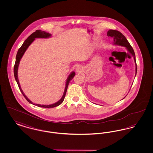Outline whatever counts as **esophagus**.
<instances>
[{"instance_id": "obj_1", "label": "esophagus", "mask_w": 153, "mask_h": 153, "mask_svg": "<svg viewBox=\"0 0 153 153\" xmlns=\"http://www.w3.org/2000/svg\"><path fill=\"white\" fill-rule=\"evenodd\" d=\"M81 68L80 67H77V68H76V71H77L78 73H80V72L81 71Z\"/></svg>"}]
</instances>
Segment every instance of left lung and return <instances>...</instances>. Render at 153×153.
<instances>
[{"mask_svg":"<svg viewBox=\"0 0 153 153\" xmlns=\"http://www.w3.org/2000/svg\"><path fill=\"white\" fill-rule=\"evenodd\" d=\"M107 36H111L114 38V42H113L114 45H119V46L126 48L127 51H129L132 54V56L134 57V61L135 63V76H136L137 72V66L136 60H135V53L130 44L126 39V38L120 31L115 30H109L107 32ZM124 97L123 99H124Z\"/></svg>","mask_w":153,"mask_h":153,"instance_id":"8db88e82","label":"left lung"}]
</instances>
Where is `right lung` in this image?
<instances>
[{
	"mask_svg": "<svg viewBox=\"0 0 153 153\" xmlns=\"http://www.w3.org/2000/svg\"><path fill=\"white\" fill-rule=\"evenodd\" d=\"M51 36V34L46 33L45 31H42L40 30H37L35 32H34L33 33H32L30 36L23 42V44H22L21 47L19 49L18 51L17 52L16 56V60H15V63L14 67V77L15 80L18 84V85L19 87V88L21 91V92H22V95H23V96L25 97V99L27 100V101L29 102L30 103L33 104V105H36L38 107H43V108H53L55 107H57L59 105H60L64 100L65 96L66 93V91H67V88L68 87V85L69 84V82L71 81V80H72L74 77V76H75V72H72L71 73L69 76L67 78L66 82L65 88V91L64 92L63 96H62L61 99L58 101L56 102V103L52 104L51 105H41V104H33V102H31L29 99L27 97V96L25 95V94L23 93V91L21 89L18 78V66L19 65V62H20V60L22 58V56H23L24 53H25L26 51L27 50V49L29 48L30 45L34 41V39L36 38H49Z\"/></svg>",
	"mask_w": 153,
	"mask_h": 153,
	"instance_id": "add662e5",
	"label": "right lung"
}]
</instances>
